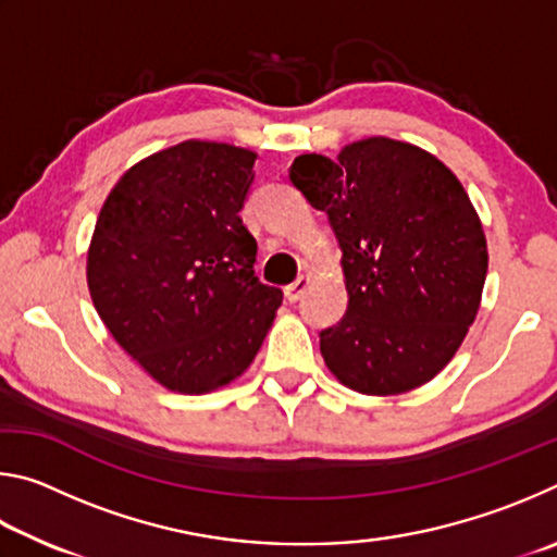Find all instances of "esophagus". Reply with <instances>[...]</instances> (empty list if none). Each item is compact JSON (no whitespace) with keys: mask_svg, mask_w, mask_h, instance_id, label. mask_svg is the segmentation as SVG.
<instances>
[{"mask_svg":"<svg viewBox=\"0 0 557 557\" xmlns=\"http://www.w3.org/2000/svg\"><path fill=\"white\" fill-rule=\"evenodd\" d=\"M309 282H312V277H309V275H299V277L287 287V299H289V301L301 299V295H305L307 287H309Z\"/></svg>","mask_w":557,"mask_h":557,"instance_id":"esophagus-1","label":"esophagus"}]
</instances>
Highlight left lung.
Masks as SVG:
<instances>
[{
    "label": "left lung",
    "instance_id": "obj_1",
    "mask_svg": "<svg viewBox=\"0 0 557 557\" xmlns=\"http://www.w3.org/2000/svg\"><path fill=\"white\" fill-rule=\"evenodd\" d=\"M289 178L326 211L344 252L346 314L319 334L329 371L366 395L435 379L474 324L488 268L459 178L388 137L358 139L336 159L301 154Z\"/></svg>",
    "mask_w": 557,
    "mask_h": 557
}]
</instances>
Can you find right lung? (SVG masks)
Instances as JSON below:
<instances>
[{"instance_id": "add662e5", "label": "right lung", "mask_w": 557, "mask_h": 557, "mask_svg": "<svg viewBox=\"0 0 557 557\" xmlns=\"http://www.w3.org/2000/svg\"><path fill=\"white\" fill-rule=\"evenodd\" d=\"M256 152L223 143L162 149L122 174L88 250V289L115 342L174 393L201 395L248 369L282 305L252 270L240 209Z\"/></svg>"}]
</instances>
